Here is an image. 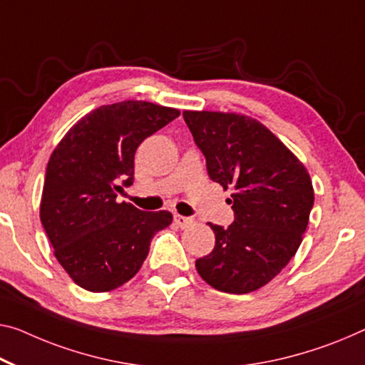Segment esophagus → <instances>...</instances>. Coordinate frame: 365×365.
I'll use <instances>...</instances> for the list:
<instances>
[{
  "label": "esophagus",
  "mask_w": 365,
  "mask_h": 365,
  "mask_svg": "<svg viewBox=\"0 0 365 365\" xmlns=\"http://www.w3.org/2000/svg\"><path fill=\"white\" fill-rule=\"evenodd\" d=\"M175 223H176L179 228H189L194 223V220L190 217H184V215L175 214Z\"/></svg>",
  "instance_id": "34e87169"
}]
</instances>
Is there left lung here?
<instances>
[{"label":"left lung","instance_id":"1","mask_svg":"<svg viewBox=\"0 0 365 365\" xmlns=\"http://www.w3.org/2000/svg\"><path fill=\"white\" fill-rule=\"evenodd\" d=\"M184 120L207 161L212 181L232 189L235 222L209 223L210 255L195 261L199 276L227 294L261 289L299 250L315 200L312 179L261 122L235 112L184 110Z\"/></svg>","mask_w":365,"mask_h":365}]
</instances>
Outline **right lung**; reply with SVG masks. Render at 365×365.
<instances>
[{
    "label": "right lung",
    "mask_w": 365,
    "mask_h": 365,
    "mask_svg": "<svg viewBox=\"0 0 365 365\" xmlns=\"http://www.w3.org/2000/svg\"><path fill=\"white\" fill-rule=\"evenodd\" d=\"M179 115L147 101L101 106L73 125L50 156L41 222L53 255L73 282L109 292L130 280L151 238L170 227L168 210L143 212L117 192L133 182L138 145Z\"/></svg>",
    "instance_id": "1"
}]
</instances>
